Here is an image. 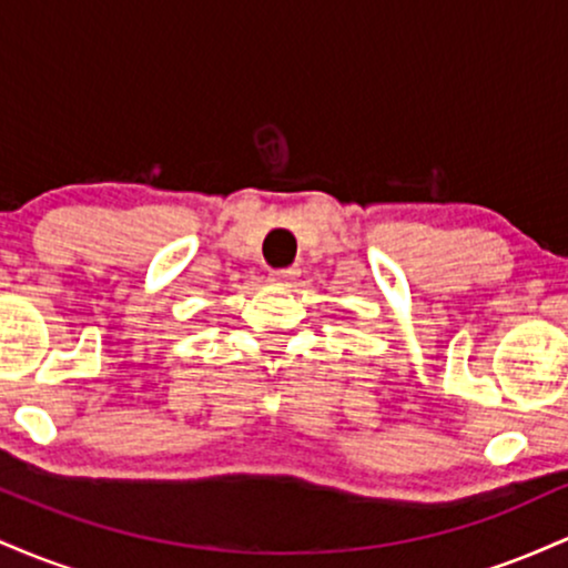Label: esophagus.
I'll use <instances>...</instances> for the list:
<instances>
[{
  "mask_svg": "<svg viewBox=\"0 0 568 568\" xmlns=\"http://www.w3.org/2000/svg\"><path fill=\"white\" fill-rule=\"evenodd\" d=\"M298 277V270H277L270 275V283L272 285H283V288H288L293 285V280Z\"/></svg>",
  "mask_w": 568,
  "mask_h": 568,
  "instance_id": "1",
  "label": "esophagus"
}]
</instances>
